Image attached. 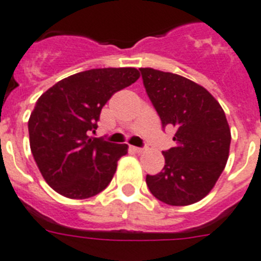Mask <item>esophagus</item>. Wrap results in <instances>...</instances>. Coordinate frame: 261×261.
<instances>
[{
  "mask_svg": "<svg viewBox=\"0 0 261 261\" xmlns=\"http://www.w3.org/2000/svg\"><path fill=\"white\" fill-rule=\"evenodd\" d=\"M131 150L135 151V152H143L144 148H142V147H134V146H133V147H131Z\"/></svg>",
  "mask_w": 261,
  "mask_h": 261,
  "instance_id": "obj_1",
  "label": "esophagus"
}]
</instances>
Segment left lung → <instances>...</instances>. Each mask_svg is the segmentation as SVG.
<instances>
[{
  "mask_svg": "<svg viewBox=\"0 0 261 261\" xmlns=\"http://www.w3.org/2000/svg\"><path fill=\"white\" fill-rule=\"evenodd\" d=\"M139 70L162 126L176 130V146L163 151V170L147 175L146 183L166 204H194L210 194L228 159L231 130L224 111L204 87L185 76Z\"/></svg>",
  "mask_w": 261,
  "mask_h": 261,
  "instance_id": "obj_1",
  "label": "left lung"
}]
</instances>
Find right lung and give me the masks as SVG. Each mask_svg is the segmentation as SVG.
<instances>
[{"mask_svg": "<svg viewBox=\"0 0 261 261\" xmlns=\"http://www.w3.org/2000/svg\"><path fill=\"white\" fill-rule=\"evenodd\" d=\"M139 78L135 67L91 69L57 82L37 100L28 127L32 154L50 187L87 199L109 186L127 144L89 137L106 102Z\"/></svg>", "mask_w": 261, "mask_h": 261, "instance_id": "add662e5", "label": "right lung"}]
</instances>
